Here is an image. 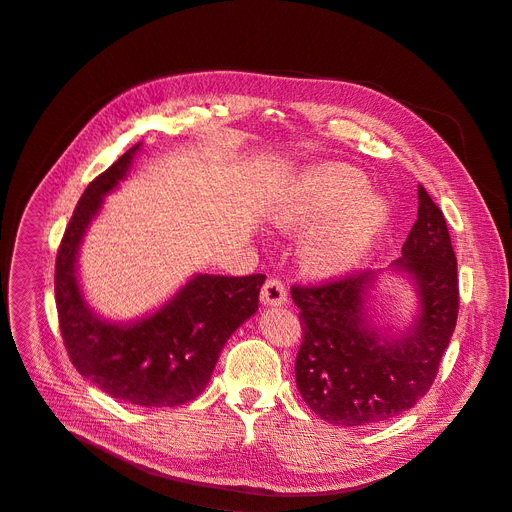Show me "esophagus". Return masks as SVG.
I'll return each mask as SVG.
<instances>
[{"instance_id": "1", "label": "esophagus", "mask_w": 512, "mask_h": 512, "mask_svg": "<svg viewBox=\"0 0 512 512\" xmlns=\"http://www.w3.org/2000/svg\"><path fill=\"white\" fill-rule=\"evenodd\" d=\"M260 300L266 306H281L287 302V291L281 279H266V283L260 289Z\"/></svg>"}]
</instances>
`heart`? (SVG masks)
Returning <instances> with one entry per match:
<instances>
[{"instance_id":"1","label":"heart","mask_w":512,"mask_h":512,"mask_svg":"<svg viewBox=\"0 0 512 512\" xmlns=\"http://www.w3.org/2000/svg\"><path fill=\"white\" fill-rule=\"evenodd\" d=\"M362 189L358 170L327 164L310 170L275 210L273 221L281 229H298L328 214L302 243V262L312 275L350 271L385 225V206Z\"/></svg>"}]
</instances>
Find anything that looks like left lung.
Instances as JSON below:
<instances>
[{"instance_id":"left-lung-1","label":"left lung","mask_w":512,"mask_h":512,"mask_svg":"<svg viewBox=\"0 0 512 512\" xmlns=\"http://www.w3.org/2000/svg\"><path fill=\"white\" fill-rule=\"evenodd\" d=\"M396 269L417 283L421 314L398 339L369 325L367 296L375 271H358L319 285H294L302 346L296 383L323 421L373 425L415 406L435 381L456 327L458 275L446 218L419 185V216Z\"/></svg>"}]
</instances>
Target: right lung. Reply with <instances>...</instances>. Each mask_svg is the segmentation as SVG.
<instances>
[{
	"label": "right lung",
	"mask_w": 512,
	"mask_h": 512,
	"mask_svg": "<svg viewBox=\"0 0 512 512\" xmlns=\"http://www.w3.org/2000/svg\"><path fill=\"white\" fill-rule=\"evenodd\" d=\"M139 143L95 177L72 212L56 256V308L75 369L112 398L179 406L198 398L235 329L258 310L266 275H196L158 312L131 325L102 321L77 283V254L102 198L123 181Z\"/></svg>",
	"instance_id": "right-lung-1"
}]
</instances>
